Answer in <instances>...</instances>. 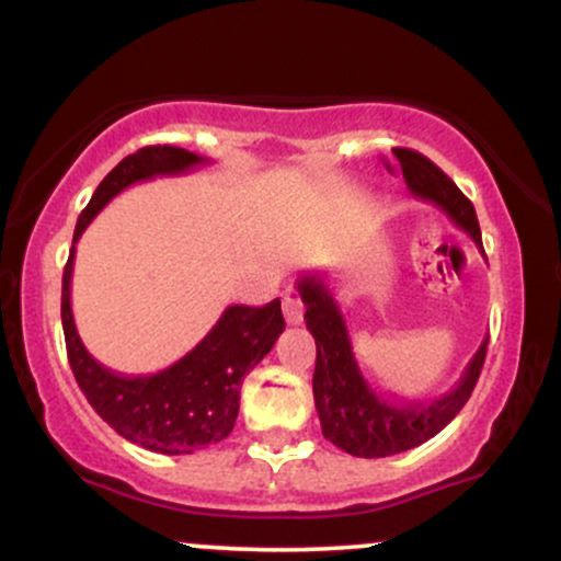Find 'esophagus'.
I'll use <instances>...</instances> for the list:
<instances>
[{
	"instance_id": "34e87169",
	"label": "esophagus",
	"mask_w": 561,
	"mask_h": 561,
	"mask_svg": "<svg viewBox=\"0 0 561 561\" xmlns=\"http://www.w3.org/2000/svg\"><path fill=\"white\" fill-rule=\"evenodd\" d=\"M282 308H285L287 324H300L302 321V300L298 289H285L282 293Z\"/></svg>"
}]
</instances>
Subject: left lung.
Masks as SVG:
<instances>
[{
  "instance_id": "left-lung-1",
  "label": "left lung",
  "mask_w": 561,
  "mask_h": 561,
  "mask_svg": "<svg viewBox=\"0 0 561 561\" xmlns=\"http://www.w3.org/2000/svg\"><path fill=\"white\" fill-rule=\"evenodd\" d=\"M392 156L401 163L411 195L435 203L456 227L472 237L480 253L485 255L474 205L461 195L459 186L422 152L396 147ZM298 293L306 306L302 319H306L308 332L317 340L313 401H317L321 433L345 454L362 456V459H382V456L416 448L440 433L465 409L474 385H478L488 340L467 364L459 385L446 396L430 403H396L364 377L356 353H353L343 311L324 279L313 274L300 276Z\"/></svg>"
}]
</instances>
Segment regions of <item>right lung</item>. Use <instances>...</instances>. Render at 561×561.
Masks as SVG:
<instances>
[{
  "label": "right lung",
  "instance_id": "1",
  "mask_svg": "<svg viewBox=\"0 0 561 561\" xmlns=\"http://www.w3.org/2000/svg\"><path fill=\"white\" fill-rule=\"evenodd\" d=\"M208 158L182 147H141L121 160L102 179L73 231L66 272H62V332L76 382L92 409L126 440L165 456H186L216 446L231 433L240 411L242 379L272 351L285 332L279 298L263 308L229 306L199 343L156 375H118L87 351L70 311L76 242L92 218L126 186L156 176H182Z\"/></svg>",
  "mask_w": 561,
  "mask_h": 561
}]
</instances>
